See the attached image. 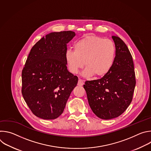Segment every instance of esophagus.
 Here are the masks:
<instances>
[{"label": "esophagus", "instance_id": "obj_1", "mask_svg": "<svg viewBox=\"0 0 151 151\" xmlns=\"http://www.w3.org/2000/svg\"><path fill=\"white\" fill-rule=\"evenodd\" d=\"M78 85L79 86H82V85H83V81H82V79H79L78 82Z\"/></svg>", "mask_w": 151, "mask_h": 151}]
</instances>
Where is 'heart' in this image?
<instances>
[{"instance_id":"obj_1","label":"heart","mask_w":151,"mask_h":151,"mask_svg":"<svg viewBox=\"0 0 151 151\" xmlns=\"http://www.w3.org/2000/svg\"><path fill=\"white\" fill-rule=\"evenodd\" d=\"M74 51H67L65 58L70 71L76 73L83 66V76L100 78L112 69L116 48L113 41L99 36H86L73 45Z\"/></svg>"}]
</instances>
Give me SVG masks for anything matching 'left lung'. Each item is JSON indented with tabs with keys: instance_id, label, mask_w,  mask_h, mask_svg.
I'll use <instances>...</instances> for the list:
<instances>
[{
	"instance_id": "left-lung-1",
	"label": "left lung",
	"mask_w": 151,
	"mask_h": 151,
	"mask_svg": "<svg viewBox=\"0 0 151 151\" xmlns=\"http://www.w3.org/2000/svg\"><path fill=\"white\" fill-rule=\"evenodd\" d=\"M112 37L116 48L112 69L101 79L87 81L83 85L91 110L103 119H113L124 112L132 101L136 86L132 54L121 38Z\"/></svg>"
}]
</instances>
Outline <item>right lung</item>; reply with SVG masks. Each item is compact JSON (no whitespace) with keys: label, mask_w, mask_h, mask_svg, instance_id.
<instances>
[{"label":"right lung","mask_w":151,"mask_h":151,"mask_svg":"<svg viewBox=\"0 0 151 151\" xmlns=\"http://www.w3.org/2000/svg\"><path fill=\"white\" fill-rule=\"evenodd\" d=\"M72 31L52 32L32 47L22 70L21 93L36 116L54 119L63 112L78 78L67 69V44Z\"/></svg>","instance_id":"1"}]
</instances>
